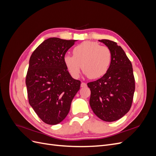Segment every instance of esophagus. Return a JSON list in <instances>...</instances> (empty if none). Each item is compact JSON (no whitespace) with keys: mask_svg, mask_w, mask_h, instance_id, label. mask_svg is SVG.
<instances>
[{"mask_svg":"<svg viewBox=\"0 0 156 156\" xmlns=\"http://www.w3.org/2000/svg\"><path fill=\"white\" fill-rule=\"evenodd\" d=\"M81 87H82V88H84V87H87V84L85 83H81Z\"/></svg>","mask_w":156,"mask_h":156,"instance_id":"34e87169","label":"esophagus"}]
</instances>
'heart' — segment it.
<instances>
[{"label": "heart", "mask_w": 156, "mask_h": 156, "mask_svg": "<svg viewBox=\"0 0 156 156\" xmlns=\"http://www.w3.org/2000/svg\"><path fill=\"white\" fill-rule=\"evenodd\" d=\"M73 55H65L64 62L69 73L74 78L79 77L81 64L84 73L92 79L103 77L109 69L111 51L97 42H82L73 48Z\"/></svg>", "instance_id": "1"}]
</instances>
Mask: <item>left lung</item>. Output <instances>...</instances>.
Masks as SVG:
<instances>
[{
	"mask_svg": "<svg viewBox=\"0 0 156 156\" xmlns=\"http://www.w3.org/2000/svg\"><path fill=\"white\" fill-rule=\"evenodd\" d=\"M99 41L111 51V62L101 78L87 84L91 91L90 105L101 120L114 122L123 117L131 107L135 88L133 68L124 51L116 42Z\"/></svg>",
	"mask_w": 156,
	"mask_h": 156,
	"instance_id": "1",
	"label": "left lung"
}]
</instances>
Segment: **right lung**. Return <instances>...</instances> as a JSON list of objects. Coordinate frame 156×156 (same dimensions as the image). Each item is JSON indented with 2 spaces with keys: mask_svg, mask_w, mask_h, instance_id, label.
Returning a JSON list of instances; mask_svg holds the SVG:
<instances>
[{
  "mask_svg": "<svg viewBox=\"0 0 156 156\" xmlns=\"http://www.w3.org/2000/svg\"><path fill=\"white\" fill-rule=\"evenodd\" d=\"M76 41L50 37L30 58L26 76L29 102L45 124L56 125L66 117L81 87V81L72 77L64 62L66 53Z\"/></svg>",
  "mask_w": 156,
  "mask_h": 156,
  "instance_id": "obj_1",
  "label": "right lung"
}]
</instances>
